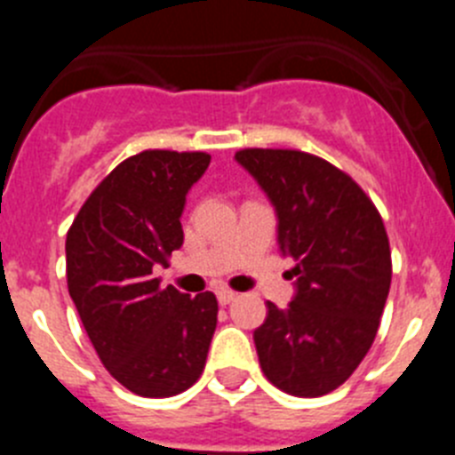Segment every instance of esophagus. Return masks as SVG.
Wrapping results in <instances>:
<instances>
[{
	"label": "esophagus",
	"mask_w": 455,
	"mask_h": 455,
	"mask_svg": "<svg viewBox=\"0 0 455 455\" xmlns=\"http://www.w3.org/2000/svg\"><path fill=\"white\" fill-rule=\"evenodd\" d=\"M235 296H236V293L232 291V289H228V287L216 289V299H219V303H220V305L232 303V300H235Z\"/></svg>",
	"instance_id": "esophagus-1"
}]
</instances>
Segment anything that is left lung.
I'll return each instance as SVG.
<instances>
[{"label": "left lung", "instance_id": "1", "mask_svg": "<svg viewBox=\"0 0 455 455\" xmlns=\"http://www.w3.org/2000/svg\"><path fill=\"white\" fill-rule=\"evenodd\" d=\"M267 193L277 246L296 267L287 307L268 300L252 332L264 376L293 396L347 383L376 339L392 283L387 232L347 172L300 150L246 148L235 155Z\"/></svg>", "mask_w": 455, "mask_h": 455}]
</instances>
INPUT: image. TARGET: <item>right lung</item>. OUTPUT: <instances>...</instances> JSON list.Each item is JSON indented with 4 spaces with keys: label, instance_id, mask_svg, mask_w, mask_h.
<instances>
[{
    "label": "right lung",
    "instance_id": "right-lung-1",
    "mask_svg": "<svg viewBox=\"0 0 455 455\" xmlns=\"http://www.w3.org/2000/svg\"><path fill=\"white\" fill-rule=\"evenodd\" d=\"M207 152L146 150L124 159L88 196L66 239L68 291L107 371L148 399L191 387L207 363L219 303L155 277L184 243L187 193Z\"/></svg>",
    "mask_w": 455,
    "mask_h": 455
}]
</instances>
